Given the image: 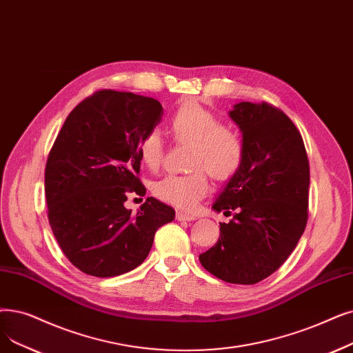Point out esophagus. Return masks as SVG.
I'll return each instance as SVG.
<instances>
[{
	"label": "esophagus",
	"instance_id": "esophagus-1",
	"mask_svg": "<svg viewBox=\"0 0 353 353\" xmlns=\"http://www.w3.org/2000/svg\"><path fill=\"white\" fill-rule=\"evenodd\" d=\"M176 219L177 221H194L196 216H193V214H189V213H185V212H177L176 213Z\"/></svg>",
	"mask_w": 353,
	"mask_h": 353
}]
</instances>
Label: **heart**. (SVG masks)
I'll return each instance as SVG.
<instances>
[{
  "label": "heart",
  "mask_w": 353,
  "mask_h": 353,
  "mask_svg": "<svg viewBox=\"0 0 353 353\" xmlns=\"http://www.w3.org/2000/svg\"><path fill=\"white\" fill-rule=\"evenodd\" d=\"M168 131L177 143L192 145L188 174H167L152 185L160 201L181 210H192L209 192L208 174L218 181L238 174L245 160V143L239 132L223 127L221 118L194 99L183 101L168 117ZM141 163L156 170L163 163L164 143L159 132L145 134L137 145Z\"/></svg>",
  "instance_id": "1"
}]
</instances>
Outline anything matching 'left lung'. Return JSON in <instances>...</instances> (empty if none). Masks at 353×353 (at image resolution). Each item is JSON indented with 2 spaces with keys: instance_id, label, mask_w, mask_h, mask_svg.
<instances>
[{
  "instance_id": "obj_1",
  "label": "left lung",
  "mask_w": 353,
  "mask_h": 353,
  "mask_svg": "<svg viewBox=\"0 0 353 353\" xmlns=\"http://www.w3.org/2000/svg\"><path fill=\"white\" fill-rule=\"evenodd\" d=\"M229 115L242 132L245 160L212 208L234 216L199 259L219 280L250 285L277 271L303 235L310 167L300 131L274 105L239 102Z\"/></svg>"
}]
</instances>
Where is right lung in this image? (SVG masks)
<instances>
[{"label":"right lung","instance_id":"right-lung-1","mask_svg":"<svg viewBox=\"0 0 353 353\" xmlns=\"http://www.w3.org/2000/svg\"><path fill=\"white\" fill-rule=\"evenodd\" d=\"M161 117L154 98L102 89L76 105L56 137L44 170L48 218L59 247L88 275L137 268L157 229L174 219L154 197L137 213L124 206L128 193L145 194L137 145Z\"/></svg>","mask_w":353,"mask_h":353}]
</instances>
